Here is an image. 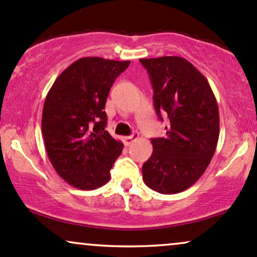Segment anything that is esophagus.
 <instances>
[{"label": "esophagus", "instance_id": "34e87169", "mask_svg": "<svg viewBox=\"0 0 257 257\" xmlns=\"http://www.w3.org/2000/svg\"><path fill=\"white\" fill-rule=\"evenodd\" d=\"M138 138V132H134V134L131 135V136H126V137H123V143L126 144V146H130V144H131L132 142H134L135 140H137Z\"/></svg>", "mask_w": 257, "mask_h": 257}]
</instances>
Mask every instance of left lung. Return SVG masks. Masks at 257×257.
Returning a JSON list of instances; mask_svg holds the SVG:
<instances>
[{
  "instance_id": "8db88e82",
  "label": "left lung",
  "mask_w": 257,
  "mask_h": 257,
  "mask_svg": "<svg viewBox=\"0 0 257 257\" xmlns=\"http://www.w3.org/2000/svg\"><path fill=\"white\" fill-rule=\"evenodd\" d=\"M140 62L151 77L158 116L169 117L166 136L152 138L143 181L153 191L176 194L197 182L214 157L220 135L217 102L205 76L182 57Z\"/></svg>"
}]
</instances>
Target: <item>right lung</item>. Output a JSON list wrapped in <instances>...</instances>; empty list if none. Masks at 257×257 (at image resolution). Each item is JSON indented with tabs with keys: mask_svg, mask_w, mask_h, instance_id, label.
<instances>
[{
	"mask_svg": "<svg viewBox=\"0 0 257 257\" xmlns=\"http://www.w3.org/2000/svg\"><path fill=\"white\" fill-rule=\"evenodd\" d=\"M128 60L77 59L52 85L42 110V136L48 159L63 180L91 191L110 178L123 144L105 130L109 91Z\"/></svg>",
	"mask_w": 257,
	"mask_h": 257,
	"instance_id": "right-lung-1",
	"label": "right lung"
}]
</instances>
